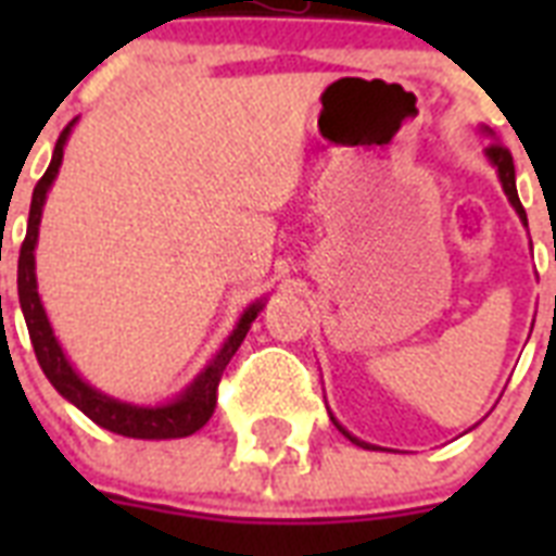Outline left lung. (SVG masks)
<instances>
[{
  "label": "left lung",
  "mask_w": 556,
  "mask_h": 556,
  "mask_svg": "<svg viewBox=\"0 0 556 556\" xmlns=\"http://www.w3.org/2000/svg\"><path fill=\"white\" fill-rule=\"evenodd\" d=\"M482 135H488V138H491V141H493V143H488V150H484V155H488V161H491V167L496 169V176H500V181H502V190H505L508 201H510V204H514V210H517L519 222H522V225L528 227L526 207H522V201H519V195H517V176H514V159H510V152L505 150L502 143H496V135H493V129L482 126ZM331 421H334V427H338V430L343 432V435H346L349 441H355L357 447L378 450V447H375V444H366V441L355 439V435H352V432H349L346 427H343V424L338 421V418H334V415H331Z\"/></svg>",
  "instance_id": "1"
}]
</instances>
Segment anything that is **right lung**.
Returning a JSON list of instances; mask_svg holds the SVG:
<instances>
[{"instance_id":"right-lung-1","label":"right lung","mask_w":556,"mask_h":556,"mask_svg":"<svg viewBox=\"0 0 556 556\" xmlns=\"http://www.w3.org/2000/svg\"><path fill=\"white\" fill-rule=\"evenodd\" d=\"M74 124L65 126L63 135L56 138L54 155L48 164L46 176L39 178V185L34 187L30 195V213H28V230H25V242L20 251V268H16V288H20V305L25 314V326H28L30 343L37 352V361L46 371V378L51 380V387L60 395L80 409L83 415H89L91 421L103 427L109 432L126 435V439H147V441H161V439H185L201 430L210 421V415L216 409V389L222 380V371L230 364V357L236 355V349L242 346L244 334L251 329V323L260 317L265 308V300H256L242 312L239 323L233 331L227 334L222 349H218L213 361L192 378L187 389H181L173 401L155 406H141V404H126L121 397H112L106 392H100L91 383L80 378V371L74 369L72 361L65 357L60 340L54 338V329L48 323V314L42 308L37 291V262H34V248L39 239V222H42V207H46L48 190L54 185L60 164H63V147L72 135Z\"/></svg>"}]
</instances>
